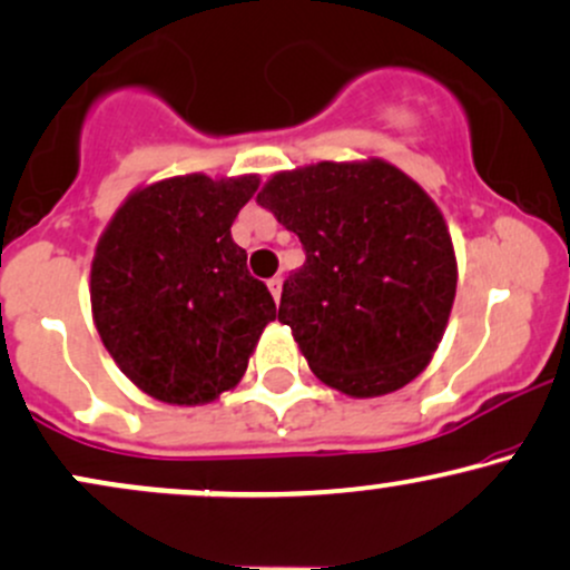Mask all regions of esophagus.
Here are the masks:
<instances>
[{
    "mask_svg": "<svg viewBox=\"0 0 570 570\" xmlns=\"http://www.w3.org/2000/svg\"><path fill=\"white\" fill-rule=\"evenodd\" d=\"M281 284H284V281H281L278 276H276V278H271V281H267V289H271V294H273V299H276V303H278V299H281Z\"/></svg>",
    "mask_w": 570,
    "mask_h": 570,
    "instance_id": "34e87169",
    "label": "esophagus"
}]
</instances>
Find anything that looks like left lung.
I'll return each mask as SVG.
<instances>
[{"mask_svg":"<svg viewBox=\"0 0 570 570\" xmlns=\"http://www.w3.org/2000/svg\"><path fill=\"white\" fill-rule=\"evenodd\" d=\"M257 203L305 248L278 322L318 381L356 399L415 381L455 299L453 240L436 203L381 158L278 171Z\"/></svg>","mask_w":570,"mask_h":570,"instance_id":"left-lung-1","label":"left lung"}]
</instances>
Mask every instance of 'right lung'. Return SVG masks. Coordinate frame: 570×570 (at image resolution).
<instances>
[{
  "label": "right lung",
  "instance_id": "right-lung-1",
  "mask_svg": "<svg viewBox=\"0 0 570 570\" xmlns=\"http://www.w3.org/2000/svg\"><path fill=\"white\" fill-rule=\"evenodd\" d=\"M259 176H171L115 212L90 265L104 348L144 394L208 404L238 385L276 303L230 227Z\"/></svg>",
  "mask_w": 570,
  "mask_h": 570
}]
</instances>
